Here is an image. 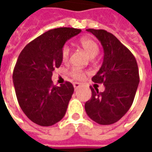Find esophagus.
Returning a JSON list of instances; mask_svg holds the SVG:
<instances>
[{
  "label": "esophagus",
  "instance_id": "34e87169",
  "mask_svg": "<svg viewBox=\"0 0 152 152\" xmlns=\"http://www.w3.org/2000/svg\"><path fill=\"white\" fill-rule=\"evenodd\" d=\"M73 86H74L75 89H78L80 86V83L75 82V83H73Z\"/></svg>",
  "mask_w": 152,
  "mask_h": 152
}]
</instances>
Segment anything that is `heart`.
Returning a JSON list of instances; mask_svg holds the SVG:
<instances>
[{"mask_svg": "<svg viewBox=\"0 0 152 152\" xmlns=\"http://www.w3.org/2000/svg\"><path fill=\"white\" fill-rule=\"evenodd\" d=\"M80 44L83 47V49L86 50V53L89 54V56L94 58L96 55H98L99 53V47L98 43L95 40L90 37H82L80 40ZM71 54V49L67 45H63L62 50H61V58L63 62L66 63L68 61ZM69 75L73 79L77 80H81L84 79L86 76V72L83 71L78 67H72L69 71Z\"/></svg>", "mask_w": 152, "mask_h": 152, "instance_id": "b5f03b06", "label": "heart"}]
</instances>
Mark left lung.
Wrapping results in <instances>:
<instances>
[{
  "label": "left lung",
  "instance_id": "1",
  "mask_svg": "<svg viewBox=\"0 0 152 152\" xmlns=\"http://www.w3.org/2000/svg\"><path fill=\"white\" fill-rule=\"evenodd\" d=\"M95 36L104 50L103 63L92 80L103 84L105 90L90 86L91 99L85 104L87 115L99 124L117 122L133 104L138 83L139 72L134 54L111 32L102 29H87Z\"/></svg>",
  "mask_w": 152,
  "mask_h": 152
}]
</instances>
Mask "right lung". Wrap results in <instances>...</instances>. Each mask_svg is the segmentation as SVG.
<instances>
[{"instance_id":"obj_1","label":"right lung","mask_w":152,"mask_h":152,"mask_svg":"<svg viewBox=\"0 0 152 152\" xmlns=\"http://www.w3.org/2000/svg\"><path fill=\"white\" fill-rule=\"evenodd\" d=\"M81 31L58 28L40 35L19 53L13 80L18 104L35 124L50 126L65 115L74 87L69 81L53 86L51 76L62 63L61 50L66 40Z\"/></svg>"}]
</instances>
